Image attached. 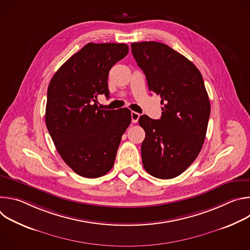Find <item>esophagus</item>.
I'll use <instances>...</instances> for the list:
<instances>
[{
    "label": "esophagus",
    "instance_id": "esophagus-1",
    "mask_svg": "<svg viewBox=\"0 0 250 250\" xmlns=\"http://www.w3.org/2000/svg\"><path fill=\"white\" fill-rule=\"evenodd\" d=\"M139 117H140V115H139L138 113H136V112H131V122H132L133 124L137 123Z\"/></svg>",
    "mask_w": 250,
    "mask_h": 250
}]
</instances>
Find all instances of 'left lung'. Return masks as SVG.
<instances>
[{
  "instance_id": "obj_1",
  "label": "left lung",
  "mask_w": 250,
  "mask_h": 250,
  "mask_svg": "<svg viewBox=\"0 0 250 250\" xmlns=\"http://www.w3.org/2000/svg\"><path fill=\"white\" fill-rule=\"evenodd\" d=\"M148 90L161 98L162 116L142 115L141 144L145 169L159 179L183 173L199 155L205 141L210 104L199 69L185 56L156 42L131 43Z\"/></svg>"
}]
</instances>
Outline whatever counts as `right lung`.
<instances>
[{
  "label": "right lung",
  "mask_w": 250,
  "mask_h": 250,
  "mask_svg": "<svg viewBox=\"0 0 250 250\" xmlns=\"http://www.w3.org/2000/svg\"><path fill=\"white\" fill-rule=\"evenodd\" d=\"M128 53L125 43L86 44L53 75L47 89L45 124L64 162L75 173L98 178L114 166L122 135L130 125L126 108L102 110L109 98L111 68Z\"/></svg>",
  "instance_id": "obj_1"
}]
</instances>
